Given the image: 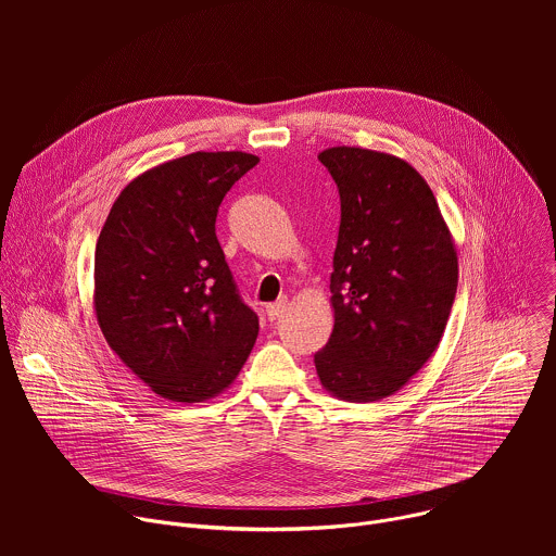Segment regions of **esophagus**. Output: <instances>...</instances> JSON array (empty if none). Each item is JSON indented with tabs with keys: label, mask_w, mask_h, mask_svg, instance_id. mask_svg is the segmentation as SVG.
Wrapping results in <instances>:
<instances>
[{
	"label": "esophagus",
	"mask_w": 556,
	"mask_h": 556,
	"mask_svg": "<svg viewBox=\"0 0 556 556\" xmlns=\"http://www.w3.org/2000/svg\"><path fill=\"white\" fill-rule=\"evenodd\" d=\"M286 299H281V301H275V303H268L266 305V314H268V319L270 321H275V319H279V316L283 314V309H286Z\"/></svg>",
	"instance_id": "34e87169"
}]
</instances>
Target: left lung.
<instances>
[{
    "label": "left lung",
    "instance_id": "8db88e82",
    "mask_svg": "<svg viewBox=\"0 0 556 556\" xmlns=\"http://www.w3.org/2000/svg\"><path fill=\"white\" fill-rule=\"evenodd\" d=\"M341 195L330 277L334 328L314 354L324 389L374 403L433 356L457 290V251L425 178L399 155L363 147L319 153Z\"/></svg>",
    "mask_w": 556,
    "mask_h": 556
}]
</instances>
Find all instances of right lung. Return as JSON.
Listing matches in <instances>:
<instances>
[{
  "mask_svg": "<svg viewBox=\"0 0 556 556\" xmlns=\"http://www.w3.org/2000/svg\"><path fill=\"white\" fill-rule=\"evenodd\" d=\"M260 157L195 151L134 178L97 242L94 309L118 358L157 395L202 403L232 384L260 332L215 235L217 208Z\"/></svg>",
  "mask_w": 556,
  "mask_h": 556,
  "instance_id": "add662e5",
  "label": "right lung"
}]
</instances>
